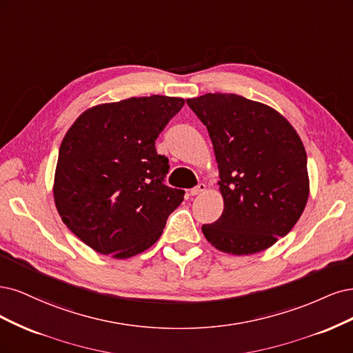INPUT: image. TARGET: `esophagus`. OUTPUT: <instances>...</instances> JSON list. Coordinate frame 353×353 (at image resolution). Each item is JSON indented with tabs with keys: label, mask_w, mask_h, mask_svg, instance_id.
<instances>
[{
	"label": "esophagus",
	"mask_w": 353,
	"mask_h": 353,
	"mask_svg": "<svg viewBox=\"0 0 353 353\" xmlns=\"http://www.w3.org/2000/svg\"><path fill=\"white\" fill-rule=\"evenodd\" d=\"M205 189H207V186H205V185H203V183H199V185H196L195 188H192V189H190V195H192V196L201 195L202 192H205Z\"/></svg>",
	"instance_id": "esophagus-1"
}]
</instances>
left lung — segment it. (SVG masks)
I'll return each instance as SVG.
<instances>
[{"mask_svg":"<svg viewBox=\"0 0 353 353\" xmlns=\"http://www.w3.org/2000/svg\"><path fill=\"white\" fill-rule=\"evenodd\" d=\"M186 102L210 133L224 199L221 217L202 225L203 236L227 254L264 251L292 230L308 201L301 138L276 110L241 95Z\"/></svg>","mask_w":353,"mask_h":353,"instance_id":"1","label":"left lung"}]
</instances>
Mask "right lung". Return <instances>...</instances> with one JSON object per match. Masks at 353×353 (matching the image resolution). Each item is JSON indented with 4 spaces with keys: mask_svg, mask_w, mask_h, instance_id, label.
Here are the masks:
<instances>
[{
    "mask_svg": "<svg viewBox=\"0 0 353 353\" xmlns=\"http://www.w3.org/2000/svg\"><path fill=\"white\" fill-rule=\"evenodd\" d=\"M185 99L151 95L85 111L65 133L55 170L61 220L97 252L130 258L160 239L185 190L164 185L155 141Z\"/></svg>",
    "mask_w": 353,
    "mask_h": 353,
    "instance_id": "right-lung-1",
    "label": "right lung"
}]
</instances>
